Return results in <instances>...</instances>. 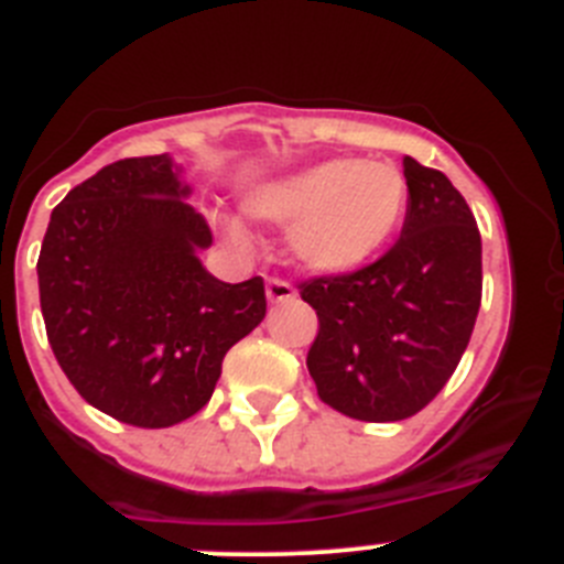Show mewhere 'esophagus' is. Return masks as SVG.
Returning <instances> with one entry per match:
<instances>
[{
    "instance_id": "34e87169",
    "label": "esophagus",
    "mask_w": 564,
    "mask_h": 564,
    "mask_svg": "<svg viewBox=\"0 0 564 564\" xmlns=\"http://www.w3.org/2000/svg\"><path fill=\"white\" fill-rule=\"evenodd\" d=\"M265 293H268V302H273V305H279V302H293V299H296V291H293L291 282H285V279H279V276L268 279Z\"/></svg>"
}]
</instances>
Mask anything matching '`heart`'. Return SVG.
Masks as SVG:
<instances>
[{
    "mask_svg": "<svg viewBox=\"0 0 564 564\" xmlns=\"http://www.w3.org/2000/svg\"><path fill=\"white\" fill-rule=\"evenodd\" d=\"M410 183L395 163L336 158L262 183L246 197L259 220L293 223L288 248L299 265L344 273L370 262L401 228ZM231 237H242L228 223Z\"/></svg>",
    "mask_w": 564,
    "mask_h": 564,
    "instance_id": "obj_1",
    "label": "heart"
}]
</instances>
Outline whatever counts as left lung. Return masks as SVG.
Here are the masks:
<instances>
[{
    "label": "left lung",
    "instance_id": "1",
    "mask_svg": "<svg viewBox=\"0 0 564 564\" xmlns=\"http://www.w3.org/2000/svg\"><path fill=\"white\" fill-rule=\"evenodd\" d=\"M401 237L370 265L299 282L318 316L307 370L318 398L356 421L421 412L446 387L475 330L482 246L475 214L437 169L403 158Z\"/></svg>",
    "mask_w": 564,
    "mask_h": 564
}]
</instances>
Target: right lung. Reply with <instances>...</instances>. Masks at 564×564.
<instances>
[{"mask_svg":"<svg viewBox=\"0 0 564 564\" xmlns=\"http://www.w3.org/2000/svg\"><path fill=\"white\" fill-rule=\"evenodd\" d=\"M166 154L123 158L53 208L39 253L47 341L78 395L166 430L200 412L223 358L265 318V282L228 285L197 259L206 217Z\"/></svg>","mask_w":564,"mask_h":564,"instance_id":"add662e5","label":"right lung"}]
</instances>
